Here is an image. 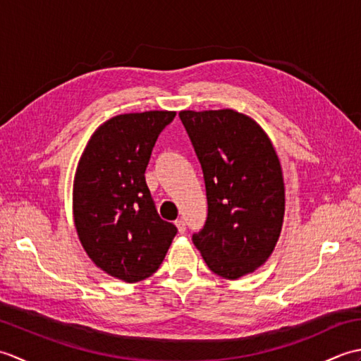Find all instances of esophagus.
Masks as SVG:
<instances>
[{"instance_id":"esophagus-1","label":"esophagus","mask_w":361,"mask_h":361,"mask_svg":"<svg viewBox=\"0 0 361 361\" xmlns=\"http://www.w3.org/2000/svg\"><path fill=\"white\" fill-rule=\"evenodd\" d=\"M175 225H176V228H178L180 234H185V233H186V221H185V220L178 219V220L175 221Z\"/></svg>"}]
</instances>
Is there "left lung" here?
Masks as SVG:
<instances>
[{"label":"left lung","mask_w":361,"mask_h":361,"mask_svg":"<svg viewBox=\"0 0 361 361\" xmlns=\"http://www.w3.org/2000/svg\"><path fill=\"white\" fill-rule=\"evenodd\" d=\"M200 161L208 217L192 235L209 270L237 279L262 265L279 239L286 192L265 132L234 110L181 111Z\"/></svg>","instance_id":"left-lung-1"}]
</instances>
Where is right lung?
Wrapping results in <instances>:
<instances>
[{
    "label": "right lung",
    "instance_id": "add662e5",
    "mask_svg": "<svg viewBox=\"0 0 361 361\" xmlns=\"http://www.w3.org/2000/svg\"><path fill=\"white\" fill-rule=\"evenodd\" d=\"M175 111L119 114L99 127L79 161L74 224L91 260L114 278L155 273L178 229L158 216L145 183L152 150Z\"/></svg>",
    "mask_w": 361,
    "mask_h": 361
}]
</instances>
